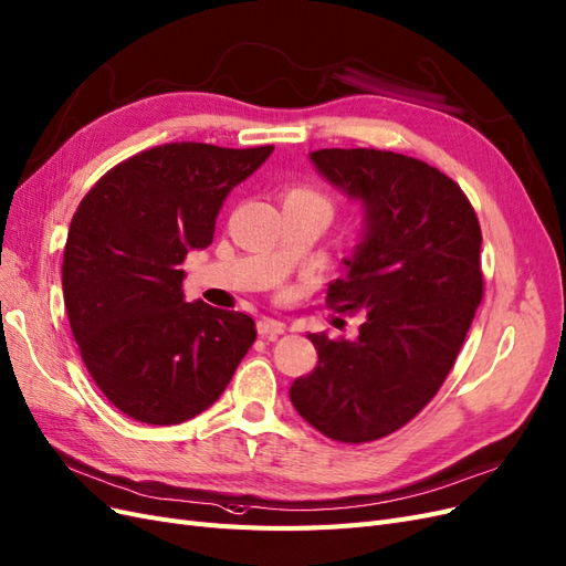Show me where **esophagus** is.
I'll list each match as a JSON object with an SVG mask.
<instances>
[{
	"mask_svg": "<svg viewBox=\"0 0 566 566\" xmlns=\"http://www.w3.org/2000/svg\"><path fill=\"white\" fill-rule=\"evenodd\" d=\"M256 329H259V334H261L263 338H268V340H275L277 336H282V334H284V324H282V322H275V319L261 317V319H259V324H256Z\"/></svg>",
	"mask_w": 566,
	"mask_h": 566,
	"instance_id": "obj_1",
	"label": "esophagus"
}]
</instances>
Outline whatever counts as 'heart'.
<instances>
[{
  "label": "heart",
  "instance_id": "obj_1",
  "mask_svg": "<svg viewBox=\"0 0 566 566\" xmlns=\"http://www.w3.org/2000/svg\"><path fill=\"white\" fill-rule=\"evenodd\" d=\"M286 199H294V202H307V205H315V207H319L322 211L332 213V199L326 197V192H324V190L313 188V186H294V188H289Z\"/></svg>",
  "mask_w": 566,
  "mask_h": 566
}]
</instances>
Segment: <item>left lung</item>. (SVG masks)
Segmentation results:
<instances>
[{
	"label": "left lung",
	"mask_w": 566,
	"mask_h": 566,
	"mask_svg": "<svg viewBox=\"0 0 566 566\" xmlns=\"http://www.w3.org/2000/svg\"><path fill=\"white\" fill-rule=\"evenodd\" d=\"M310 159L364 211L348 272L326 291L361 326L355 340L307 334L319 361L289 397L332 440L374 442L407 426L459 357L484 294L482 230L463 190L421 159L371 148Z\"/></svg>",
	"instance_id": "obj_1"
}]
</instances>
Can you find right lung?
Listing matches in <instances>:
<instances>
[{
    "instance_id": "1",
    "label": "right lung",
    "mask_w": 566,
    "mask_h": 566,
    "mask_svg": "<svg viewBox=\"0 0 566 566\" xmlns=\"http://www.w3.org/2000/svg\"><path fill=\"white\" fill-rule=\"evenodd\" d=\"M272 150L157 145L107 171L72 216L70 329L101 392L134 421L176 426L202 413L256 340L249 315L186 303L180 265L211 244L228 192Z\"/></svg>"
}]
</instances>
